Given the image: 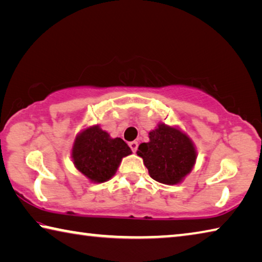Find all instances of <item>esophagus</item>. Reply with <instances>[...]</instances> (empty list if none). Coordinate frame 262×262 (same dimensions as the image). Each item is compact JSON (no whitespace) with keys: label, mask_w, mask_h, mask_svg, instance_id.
Here are the masks:
<instances>
[{"label":"esophagus","mask_w":262,"mask_h":262,"mask_svg":"<svg viewBox=\"0 0 262 262\" xmlns=\"http://www.w3.org/2000/svg\"><path fill=\"white\" fill-rule=\"evenodd\" d=\"M129 147H130L133 152H136V150H137V147H139V144H137V142L133 141V142H129Z\"/></svg>","instance_id":"1"}]
</instances>
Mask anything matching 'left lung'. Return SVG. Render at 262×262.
<instances>
[{
    "instance_id": "left-lung-1",
    "label": "left lung",
    "mask_w": 262,
    "mask_h": 262,
    "mask_svg": "<svg viewBox=\"0 0 262 262\" xmlns=\"http://www.w3.org/2000/svg\"><path fill=\"white\" fill-rule=\"evenodd\" d=\"M149 139L139 145L137 156L143 158L150 177L161 184H180L196 162L193 141L180 128L162 122L149 133Z\"/></svg>"
}]
</instances>
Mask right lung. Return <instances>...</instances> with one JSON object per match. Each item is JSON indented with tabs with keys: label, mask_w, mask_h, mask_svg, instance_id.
Wrapping results in <instances>:
<instances>
[{
	"label": "right lung",
	"mask_w": 262,
	"mask_h": 262,
	"mask_svg": "<svg viewBox=\"0 0 262 262\" xmlns=\"http://www.w3.org/2000/svg\"><path fill=\"white\" fill-rule=\"evenodd\" d=\"M130 154L125 141L120 137L112 139L98 125L79 132L72 149L75 167L91 183L97 184L112 178L122 158Z\"/></svg>",
	"instance_id": "right-lung-1"
}]
</instances>
